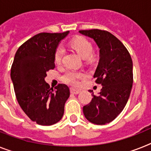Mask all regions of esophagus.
I'll list each match as a JSON object with an SVG mask.
<instances>
[{"label": "esophagus", "instance_id": "1", "mask_svg": "<svg viewBox=\"0 0 151 151\" xmlns=\"http://www.w3.org/2000/svg\"><path fill=\"white\" fill-rule=\"evenodd\" d=\"M81 92V91L79 90H76V89H73V88H70V93H73V94H78Z\"/></svg>", "mask_w": 151, "mask_h": 151}]
</instances>
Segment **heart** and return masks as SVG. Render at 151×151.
I'll return each instance as SVG.
<instances>
[{
    "instance_id": "b5f03b06",
    "label": "heart",
    "mask_w": 151,
    "mask_h": 151,
    "mask_svg": "<svg viewBox=\"0 0 151 151\" xmlns=\"http://www.w3.org/2000/svg\"><path fill=\"white\" fill-rule=\"evenodd\" d=\"M71 47L78 52V54L83 58H89L93 51V47L90 41L87 39L79 37L73 39L71 41ZM64 54V48L59 46L57 48L55 54H54V61L56 64H59L61 61L62 57ZM85 77V74L83 72L75 71V70H68L64 73L62 80L66 83L72 86L78 85L79 81L78 80L81 79Z\"/></svg>"
}]
</instances>
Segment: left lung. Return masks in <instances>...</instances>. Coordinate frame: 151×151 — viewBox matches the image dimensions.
<instances>
[{"instance_id": "8db88e82", "label": "left lung", "mask_w": 151, "mask_h": 151, "mask_svg": "<svg viewBox=\"0 0 151 151\" xmlns=\"http://www.w3.org/2000/svg\"><path fill=\"white\" fill-rule=\"evenodd\" d=\"M92 38L100 49V59L93 74L102 89L92 94L91 103L83 106V114L94 124L104 125L114 121L124 110L133 85V62L124 45L106 30H79ZM90 92H93L90 90Z\"/></svg>"}]
</instances>
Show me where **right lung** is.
<instances>
[{"label":"right lung","instance_id":"obj_1","mask_svg":"<svg viewBox=\"0 0 151 151\" xmlns=\"http://www.w3.org/2000/svg\"><path fill=\"white\" fill-rule=\"evenodd\" d=\"M68 34L40 33L24 43L15 54L11 70L15 95L24 112L37 124L53 125L64 115L69 87L58 84L54 91L45 78L47 72L55 68V51Z\"/></svg>","mask_w":151,"mask_h":151}]
</instances>
